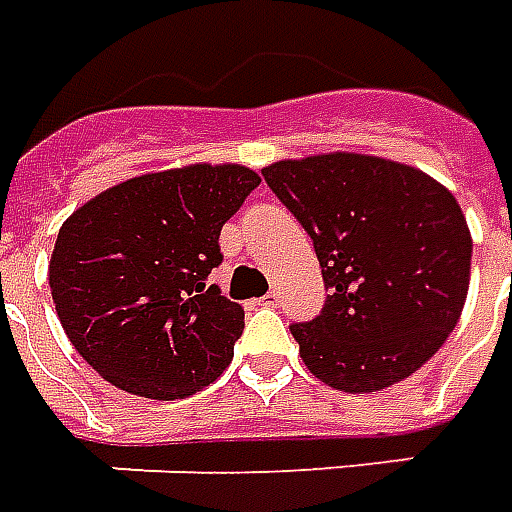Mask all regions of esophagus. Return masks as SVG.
Masks as SVG:
<instances>
[{
    "mask_svg": "<svg viewBox=\"0 0 512 512\" xmlns=\"http://www.w3.org/2000/svg\"><path fill=\"white\" fill-rule=\"evenodd\" d=\"M259 306H264V308H278L281 306V295H278V292H267V295L262 297V300H259Z\"/></svg>",
    "mask_w": 512,
    "mask_h": 512,
    "instance_id": "34e87169",
    "label": "esophagus"
}]
</instances>
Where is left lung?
<instances>
[{
  "label": "left lung",
  "mask_w": 512,
  "mask_h": 512,
  "mask_svg": "<svg viewBox=\"0 0 512 512\" xmlns=\"http://www.w3.org/2000/svg\"><path fill=\"white\" fill-rule=\"evenodd\" d=\"M262 176L306 228L331 292L320 317L289 325L308 369L353 394L413 375L469 292L471 234L452 192L361 154L286 159Z\"/></svg>",
  "instance_id": "obj_1"
}]
</instances>
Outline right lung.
<instances>
[{"mask_svg": "<svg viewBox=\"0 0 512 512\" xmlns=\"http://www.w3.org/2000/svg\"><path fill=\"white\" fill-rule=\"evenodd\" d=\"M262 179L239 165H190L129 179L68 217L49 264L68 339L112 386L181 400L234 358L245 311L209 273L220 231Z\"/></svg>", "mask_w": 512, "mask_h": 512, "instance_id": "right-lung-1", "label": "right lung"}]
</instances>
